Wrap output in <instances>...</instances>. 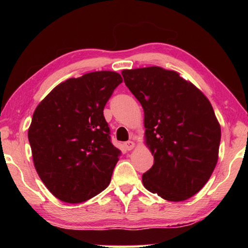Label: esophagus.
I'll use <instances>...</instances> for the list:
<instances>
[{
    "mask_svg": "<svg viewBox=\"0 0 248 248\" xmlns=\"http://www.w3.org/2000/svg\"><path fill=\"white\" fill-rule=\"evenodd\" d=\"M134 146H136V143H134L133 141H128L124 143V148L127 151H131Z\"/></svg>",
    "mask_w": 248,
    "mask_h": 248,
    "instance_id": "obj_1",
    "label": "esophagus"
}]
</instances>
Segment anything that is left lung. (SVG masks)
<instances>
[{
    "instance_id": "left-lung-1",
    "label": "left lung",
    "mask_w": 248,
    "mask_h": 248,
    "mask_svg": "<svg viewBox=\"0 0 248 248\" xmlns=\"http://www.w3.org/2000/svg\"><path fill=\"white\" fill-rule=\"evenodd\" d=\"M121 74L143 108L145 144L154 156L143 186L169 201L189 199L207 184L219 157L221 127L211 104L175 71L149 66Z\"/></svg>"
}]
</instances>
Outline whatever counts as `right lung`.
Here are the masks:
<instances>
[{
    "instance_id": "add662e5",
    "label": "right lung",
    "mask_w": 248,
    "mask_h": 248,
    "mask_svg": "<svg viewBox=\"0 0 248 248\" xmlns=\"http://www.w3.org/2000/svg\"><path fill=\"white\" fill-rule=\"evenodd\" d=\"M121 82L112 71L69 78L33 111L28 129L33 165L61 201L84 202L110 183L121 152L110 141L104 107Z\"/></svg>"
}]
</instances>
